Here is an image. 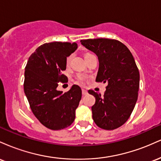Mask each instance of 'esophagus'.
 <instances>
[{"mask_svg":"<svg viewBox=\"0 0 161 161\" xmlns=\"http://www.w3.org/2000/svg\"><path fill=\"white\" fill-rule=\"evenodd\" d=\"M82 95H88V92H87L86 90H85V89H82Z\"/></svg>","mask_w":161,"mask_h":161,"instance_id":"34e87169","label":"esophagus"}]
</instances>
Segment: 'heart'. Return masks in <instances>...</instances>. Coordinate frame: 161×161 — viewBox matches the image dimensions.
Wrapping results in <instances>:
<instances>
[{
    "label": "heart",
    "mask_w": 161,
    "mask_h": 161,
    "mask_svg": "<svg viewBox=\"0 0 161 161\" xmlns=\"http://www.w3.org/2000/svg\"><path fill=\"white\" fill-rule=\"evenodd\" d=\"M90 54V53H87V54L85 55V57L87 56V55ZM70 60H71V57H68L67 58H66V65H69V63H70ZM77 82L79 83V84H81L82 85L83 83H84V80H85V78L83 76H81V75H79V76L77 77Z\"/></svg>",
    "instance_id": "heart-1"
}]
</instances>
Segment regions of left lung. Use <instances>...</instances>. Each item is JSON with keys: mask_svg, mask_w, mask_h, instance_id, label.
I'll use <instances>...</instances> for the list:
<instances>
[{"mask_svg": "<svg viewBox=\"0 0 161 161\" xmlns=\"http://www.w3.org/2000/svg\"><path fill=\"white\" fill-rule=\"evenodd\" d=\"M99 61L96 82H108L104 96L89 90L95 97L92 107L95 124L113 130L128 120L138 99L139 71L132 53L119 41L108 38L81 40Z\"/></svg>", "mask_w": 161, "mask_h": 161, "instance_id": "1", "label": "left lung"}]
</instances>
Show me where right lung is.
Masks as SVG:
<instances>
[{
    "label": "right lung",
    "instance_id": "1",
    "mask_svg": "<svg viewBox=\"0 0 161 161\" xmlns=\"http://www.w3.org/2000/svg\"><path fill=\"white\" fill-rule=\"evenodd\" d=\"M77 47L75 42L45 43L31 54L25 66L24 92L31 110L42 125L52 130L73 123L82 97V90L76 85L65 93L57 90L58 82H68L62 72L66 68V57Z\"/></svg>",
    "mask_w": 161,
    "mask_h": 161
}]
</instances>
